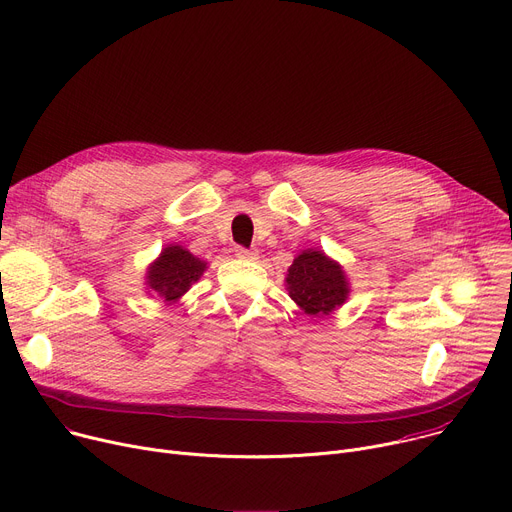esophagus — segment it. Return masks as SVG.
I'll return each mask as SVG.
<instances>
[{
  "instance_id": "obj_1",
  "label": "esophagus",
  "mask_w": 512,
  "mask_h": 512,
  "mask_svg": "<svg viewBox=\"0 0 512 512\" xmlns=\"http://www.w3.org/2000/svg\"><path fill=\"white\" fill-rule=\"evenodd\" d=\"M235 255L239 257V259H245V261H255L259 255H257V251H251V249H245V247H237L235 249Z\"/></svg>"
}]
</instances>
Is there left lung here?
I'll list each match as a JSON object with an SVG mask.
<instances>
[{
  "instance_id": "left-lung-1",
  "label": "left lung",
  "mask_w": 512,
  "mask_h": 512,
  "mask_svg": "<svg viewBox=\"0 0 512 512\" xmlns=\"http://www.w3.org/2000/svg\"><path fill=\"white\" fill-rule=\"evenodd\" d=\"M286 290L308 316L322 318L343 306L349 282L343 267L322 251H302L288 269Z\"/></svg>"
}]
</instances>
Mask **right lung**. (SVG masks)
Here are the masks:
<instances>
[{
  "mask_svg": "<svg viewBox=\"0 0 512 512\" xmlns=\"http://www.w3.org/2000/svg\"><path fill=\"white\" fill-rule=\"evenodd\" d=\"M206 271V261L179 245H169L147 271V286L157 292L163 302L175 304Z\"/></svg>",
  "mask_w": 512,
  "mask_h": 512,
  "instance_id": "obj_1",
  "label": "right lung"
}]
</instances>
